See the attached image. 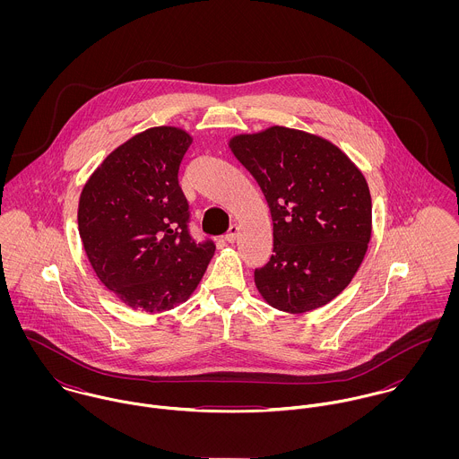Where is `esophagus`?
I'll return each mask as SVG.
<instances>
[{
  "label": "esophagus",
  "mask_w": 459,
  "mask_h": 459,
  "mask_svg": "<svg viewBox=\"0 0 459 459\" xmlns=\"http://www.w3.org/2000/svg\"><path fill=\"white\" fill-rule=\"evenodd\" d=\"M238 231H240V228H238L237 224H233V226L230 228V231L226 233V237H224L226 242H228V244H235V240H237V237H238Z\"/></svg>",
  "instance_id": "obj_1"
}]
</instances>
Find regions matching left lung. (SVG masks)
Instances as JSON below:
<instances>
[{
  "label": "left lung",
  "instance_id": "1",
  "mask_svg": "<svg viewBox=\"0 0 459 459\" xmlns=\"http://www.w3.org/2000/svg\"><path fill=\"white\" fill-rule=\"evenodd\" d=\"M270 208L273 255L255 272L263 300L300 315L333 300L364 262L373 215L355 162L311 132L272 126L230 137Z\"/></svg>",
  "mask_w": 459,
  "mask_h": 459
}]
</instances>
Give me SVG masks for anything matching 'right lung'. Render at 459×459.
<instances>
[{
    "label": "right lung",
    "instance_id": "add662e5",
    "mask_svg": "<svg viewBox=\"0 0 459 459\" xmlns=\"http://www.w3.org/2000/svg\"><path fill=\"white\" fill-rule=\"evenodd\" d=\"M191 143L173 126L139 132L97 166L79 196L88 262L135 311L155 315L187 302L215 253L212 242L195 244L187 233L178 169Z\"/></svg>",
    "mask_w": 459,
    "mask_h": 459
}]
</instances>
